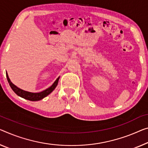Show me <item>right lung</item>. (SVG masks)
I'll list each match as a JSON object with an SVG mask.
<instances>
[{
	"label": "right lung",
	"instance_id": "add662e5",
	"mask_svg": "<svg viewBox=\"0 0 148 148\" xmlns=\"http://www.w3.org/2000/svg\"><path fill=\"white\" fill-rule=\"evenodd\" d=\"M6 78H7L9 85H10L11 88L13 90V91L17 95H18V96L21 97L22 98H24L25 99L29 100V101H40V100H42V99H44V97H47V95L50 94V93L53 91V90L55 89L56 87H57V85H58V83L59 79H60V77H58L50 87H49L48 88H47V89H45V90H44V91L34 93V92L25 91V90H23L20 89L19 88H18L16 86H15L12 82L10 81V79H9V77L8 76L7 73H6Z\"/></svg>",
	"mask_w": 148,
	"mask_h": 148
}]
</instances>
